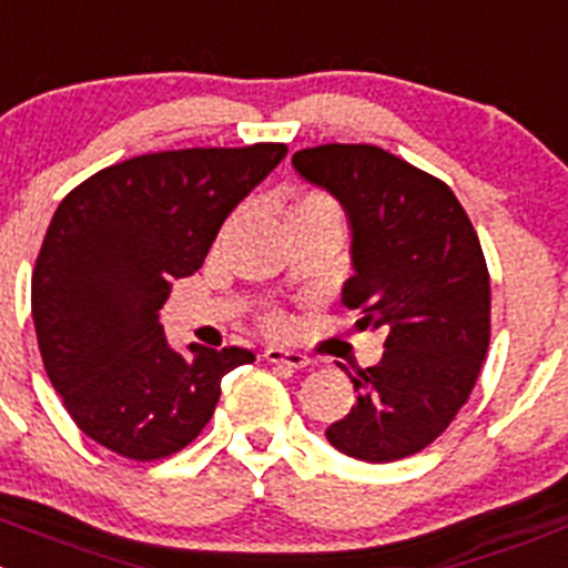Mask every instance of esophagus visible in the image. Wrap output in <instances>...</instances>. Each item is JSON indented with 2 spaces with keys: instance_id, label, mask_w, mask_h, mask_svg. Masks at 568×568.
<instances>
[{
  "instance_id": "1",
  "label": "esophagus",
  "mask_w": 568,
  "mask_h": 568,
  "mask_svg": "<svg viewBox=\"0 0 568 568\" xmlns=\"http://www.w3.org/2000/svg\"><path fill=\"white\" fill-rule=\"evenodd\" d=\"M263 358H266L268 364H285V367H294V369H302L311 364L308 356H302V353H296V349L277 347V344H272V347L263 349Z\"/></svg>"
}]
</instances>
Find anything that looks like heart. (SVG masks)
I'll return each instance as SVG.
<instances>
[{
  "instance_id": "obj_1",
  "label": "heart",
  "mask_w": 568,
  "mask_h": 568,
  "mask_svg": "<svg viewBox=\"0 0 568 568\" xmlns=\"http://www.w3.org/2000/svg\"><path fill=\"white\" fill-rule=\"evenodd\" d=\"M302 206H333V204L325 199V195H308V199H302L294 210H302ZM266 325L272 327V331H285V327H288V320H285L283 314H277V311H272V314L266 316Z\"/></svg>"
}]
</instances>
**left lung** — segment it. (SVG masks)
Returning a JSON list of instances; mask_svg holds the SVG:
<instances>
[{
	"instance_id": "obj_1",
	"label": "left lung",
	"mask_w": 568,
	"mask_h": 568,
	"mask_svg": "<svg viewBox=\"0 0 568 568\" xmlns=\"http://www.w3.org/2000/svg\"><path fill=\"white\" fill-rule=\"evenodd\" d=\"M305 182L344 206L356 327L384 331V358L349 375L356 406L325 432L364 463L423 452L468 400L490 344V277L468 212L439 179L375 145L294 153Z\"/></svg>"
}]
</instances>
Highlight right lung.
<instances>
[{
    "label": "right lung",
    "mask_w": 568,
    "mask_h": 568,
    "mask_svg": "<svg viewBox=\"0 0 568 568\" xmlns=\"http://www.w3.org/2000/svg\"><path fill=\"white\" fill-rule=\"evenodd\" d=\"M283 142L184 148L103 168L58 204L33 272L41 358L87 437L136 463L210 423L221 378L254 353L164 338L171 283L201 268L232 210L285 159Z\"/></svg>",
    "instance_id": "1"
}]
</instances>
